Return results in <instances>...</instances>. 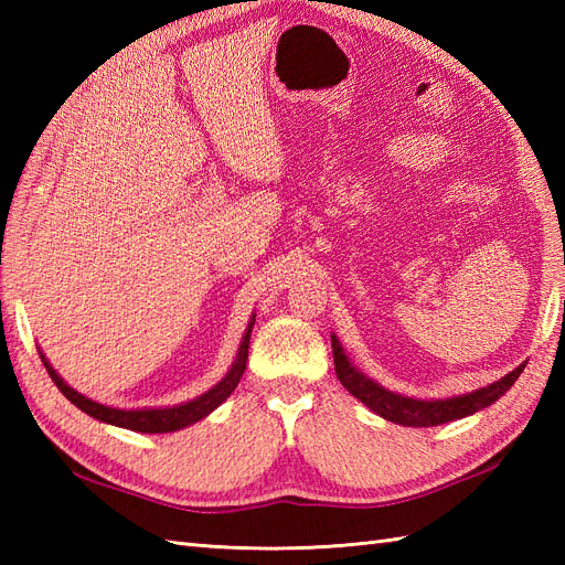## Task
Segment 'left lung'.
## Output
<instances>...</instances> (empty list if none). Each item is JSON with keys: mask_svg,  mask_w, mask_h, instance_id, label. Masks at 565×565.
<instances>
[{"mask_svg": "<svg viewBox=\"0 0 565 565\" xmlns=\"http://www.w3.org/2000/svg\"><path fill=\"white\" fill-rule=\"evenodd\" d=\"M332 356H334V371H338L340 383L354 395V398L362 401L383 419H388V423L405 425V427H435V425L451 423V419H461L466 415L483 411V407L493 405L500 395H505L512 388V383L518 381L524 371V364H520L518 369L510 371L508 376H502L500 381L490 383V386L478 388L466 395H454V398H444V401H417L379 386L376 381H371L369 376L362 374V371L354 369L334 334H332Z\"/></svg>", "mask_w": 565, "mask_h": 565, "instance_id": "8db88e82", "label": "left lung"}]
</instances>
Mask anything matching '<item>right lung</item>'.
Returning a JSON list of instances; mask_svg holds the SVG:
<instances>
[{
	"label": "right lung",
	"instance_id": "obj_1",
	"mask_svg": "<svg viewBox=\"0 0 565 565\" xmlns=\"http://www.w3.org/2000/svg\"><path fill=\"white\" fill-rule=\"evenodd\" d=\"M252 326H255V316H252L249 326L243 334V342H239V350H237V356H235L231 371H227V374L218 383H215L213 388L196 395L194 401H186L182 405H172V407H140V411H118V407L102 405L97 401L87 398V395L77 393L75 388H70L67 383L60 379L57 371L47 364L43 352H41V359H43L45 371L51 374L53 383L60 388V393H63L70 403H75L82 413H87L89 417L99 419V423H106V425H116V427L134 429V431H146V435H162V431H177V429H184L189 425L199 423V419L213 413L215 407H218L227 398V395L235 391V386L239 383V379H243L245 366H247Z\"/></svg>",
	"mask_w": 565,
	"mask_h": 565
}]
</instances>
